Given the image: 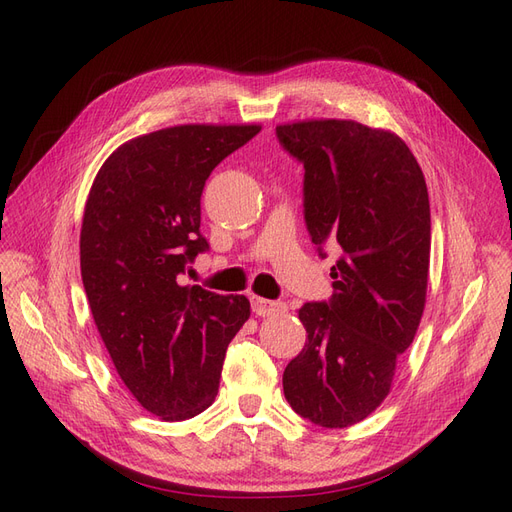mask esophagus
Returning a JSON list of instances; mask_svg holds the SVG:
<instances>
[{
  "label": "esophagus",
  "mask_w": 512,
  "mask_h": 512,
  "mask_svg": "<svg viewBox=\"0 0 512 512\" xmlns=\"http://www.w3.org/2000/svg\"><path fill=\"white\" fill-rule=\"evenodd\" d=\"M253 312L259 317H274V315H283L287 312L285 302H276V300H263V298H253Z\"/></svg>",
  "instance_id": "1"
}]
</instances>
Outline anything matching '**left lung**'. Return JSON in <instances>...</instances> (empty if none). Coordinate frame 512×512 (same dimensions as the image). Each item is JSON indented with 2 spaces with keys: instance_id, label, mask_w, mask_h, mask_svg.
Segmentation results:
<instances>
[{
  "instance_id": "1",
  "label": "left lung",
  "mask_w": 512,
  "mask_h": 512,
  "mask_svg": "<svg viewBox=\"0 0 512 512\" xmlns=\"http://www.w3.org/2000/svg\"><path fill=\"white\" fill-rule=\"evenodd\" d=\"M304 163L312 242L336 244L334 295L298 310L306 344L283 374L285 398L321 427L364 421L391 391L423 317L430 274V197L406 142L346 119L276 127ZM323 255V253H321Z\"/></svg>"
}]
</instances>
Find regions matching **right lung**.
Segmentation results:
<instances>
[{
    "label": "right lung",
    "instance_id": "1",
    "mask_svg": "<svg viewBox=\"0 0 512 512\" xmlns=\"http://www.w3.org/2000/svg\"><path fill=\"white\" fill-rule=\"evenodd\" d=\"M261 125H174L121 144L97 172L80 229L91 315L131 395L161 421L217 398L227 344L251 317L244 295L185 287L208 249L200 197L219 163Z\"/></svg>",
    "mask_w": 512,
    "mask_h": 512
}]
</instances>
